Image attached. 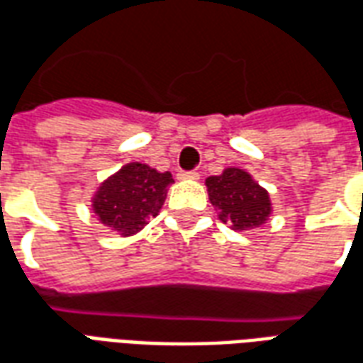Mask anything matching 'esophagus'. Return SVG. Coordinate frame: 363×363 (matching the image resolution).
Listing matches in <instances>:
<instances>
[{"instance_id":"34e87169","label":"esophagus","mask_w":363,"mask_h":363,"mask_svg":"<svg viewBox=\"0 0 363 363\" xmlns=\"http://www.w3.org/2000/svg\"><path fill=\"white\" fill-rule=\"evenodd\" d=\"M179 179H189V181H196V179H200V173H198V171H181V173H179Z\"/></svg>"}]
</instances>
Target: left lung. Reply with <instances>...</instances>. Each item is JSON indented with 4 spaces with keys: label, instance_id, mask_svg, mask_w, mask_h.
Returning a JSON list of instances; mask_svg holds the SVG:
<instances>
[{
    "label": "left lung",
    "instance_id": "obj_1",
    "mask_svg": "<svg viewBox=\"0 0 363 363\" xmlns=\"http://www.w3.org/2000/svg\"><path fill=\"white\" fill-rule=\"evenodd\" d=\"M210 202L220 210V220L245 231L262 225L270 216L268 192L243 169H225L220 177L206 179Z\"/></svg>",
    "mask_w": 363,
    "mask_h": 363
}]
</instances>
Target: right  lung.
<instances>
[{
	"label": "right lung",
	"instance_id": "obj_1",
	"mask_svg": "<svg viewBox=\"0 0 363 363\" xmlns=\"http://www.w3.org/2000/svg\"><path fill=\"white\" fill-rule=\"evenodd\" d=\"M171 173H159L143 163H128L101 184L93 198V210L104 225L132 235L157 216L167 198Z\"/></svg>",
	"mask_w": 363,
	"mask_h": 363
}]
</instances>
